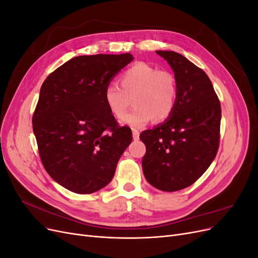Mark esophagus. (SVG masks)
I'll return each mask as SVG.
<instances>
[{
	"instance_id": "34e87169",
	"label": "esophagus",
	"mask_w": 258,
	"mask_h": 258,
	"mask_svg": "<svg viewBox=\"0 0 258 258\" xmlns=\"http://www.w3.org/2000/svg\"><path fill=\"white\" fill-rule=\"evenodd\" d=\"M132 137H134V140H139L140 132L136 129H132Z\"/></svg>"
}]
</instances>
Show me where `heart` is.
Masks as SVG:
<instances>
[{
	"label": "heart",
	"mask_w": 258,
	"mask_h": 258,
	"mask_svg": "<svg viewBox=\"0 0 258 258\" xmlns=\"http://www.w3.org/2000/svg\"><path fill=\"white\" fill-rule=\"evenodd\" d=\"M119 84L110 83L104 90V101L111 114L121 119L134 100L136 106L124 118L131 127L140 128L153 119L167 120L173 113L177 98L175 76L159 71L145 62H137L122 72Z\"/></svg>",
	"instance_id": "1"
}]
</instances>
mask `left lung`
<instances>
[{"mask_svg": "<svg viewBox=\"0 0 258 258\" xmlns=\"http://www.w3.org/2000/svg\"><path fill=\"white\" fill-rule=\"evenodd\" d=\"M168 61L177 83L173 113L140 135L147 182L163 191L194 184L214 160L220 146L221 103L204 70L175 51H156Z\"/></svg>", "mask_w": 258, "mask_h": 258, "instance_id": "obj_1", "label": "left lung"}]
</instances>
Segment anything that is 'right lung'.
I'll list each match as a JSON object with an SVG mask.
<instances>
[{"label":"right lung","mask_w":258,"mask_h":258,"mask_svg":"<svg viewBox=\"0 0 258 258\" xmlns=\"http://www.w3.org/2000/svg\"><path fill=\"white\" fill-rule=\"evenodd\" d=\"M134 60L131 53L72 58L41 87L32 117L38 154L47 173L76 194H91L112 181L132 141L108 111L104 90Z\"/></svg>","instance_id":"1"}]
</instances>
